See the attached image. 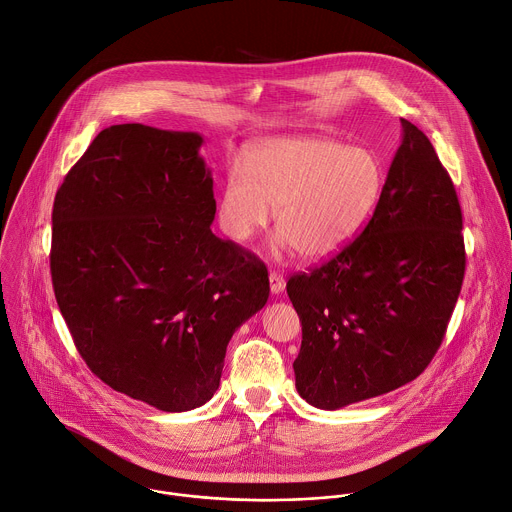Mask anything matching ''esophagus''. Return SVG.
<instances>
[{"instance_id":"1","label":"esophagus","mask_w":512,"mask_h":512,"mask_svg":"<svg viewBox=\"0 0 512 512\" xmlns=\"http://www.w3.org/2000/svg\"><path fill=\"white\" fill-rule=\"evenodd\" d=\"M269 289H271V294L273 296H279L281 291L285 289V279H283V275H279V273H269Z\"/></svg>"}]
</instances>
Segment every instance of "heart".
Instances as JSON below:
<instances>
[{"mask_svg":"<svg viewBox=\"0 0 512 512\" xmlns=\"http://www.w3.org/2000/svg\"><path fill=\"white\" fill-rule=\"evenodd\" d=\"M227 172L216 218L235 243L265 231L277 210L279 243L304 259L336 255L373 214L383 186L377 158L322 135L277 137Z\"/></svg>","mask_w":512,"mask_h":512,"instance_id":"1","label":"heart"}]
</instances>
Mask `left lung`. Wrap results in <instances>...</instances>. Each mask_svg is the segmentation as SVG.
<instances>
[{
    "mask_svg": "<svg viewBox=\"0 0 512 512\" xmlns=\"http://www.w3.org/2000/svg\"><path fill=\"white\" fill-rule=\"evenodd\" d=\"M401 127L369 225L328 263L287 281L302 322L296 389L318 409L417 379L460 296L466 251L454 182L427 135L407 119Z\"/></svg>",
    "mask_w": 512,
    "mask_h": 512,
    "instance_id": "8db88e82",
    "label": "left lung"
}]
</instances>
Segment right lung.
<instances>
[{
    "mask_svg": "<svg viewBox=\"0 0 512 512\" xmlns=\"http://www.w3.org/2000/svg\"><path fill=\"white\" fill-rule=\"evenodd\" d=\"M202 141L111 125L52 208L54 296L79 354L111 389L172 413L216 393L229 340L269 298L265 265L210 231Z\"/></svg>",
    "mask_w": 512,
    "mask_h": 512,
    "instance_id": "obj_1",
    "label": "right lung"
}]
</instances>
